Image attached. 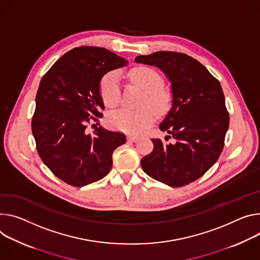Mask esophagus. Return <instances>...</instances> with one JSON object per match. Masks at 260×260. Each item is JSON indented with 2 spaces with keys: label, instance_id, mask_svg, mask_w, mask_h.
<instances>
[{
  "label": "esophagus",
  "instance_id": "1",
  "mask_svg": "<svg viewBox=\"0 0 260 260\" xmlns=\"http://www.w3.org/2000/svg\"><path fill=\"white\" fill-rule=\"evenodd\" d=\"M138 140H139V137H137V136H128L127 137L128 142H136V141H138Z\"/></svg>",
  "mask_w": 260,
  "mask_h": 260
}]
</instances>
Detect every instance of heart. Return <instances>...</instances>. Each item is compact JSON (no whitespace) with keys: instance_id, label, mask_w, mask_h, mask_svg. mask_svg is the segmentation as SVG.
I'll return each instance as SVG.
<instances>
[{"instance_id":"obj_1","label":"heart","mask_w":260,"mask_h":260,"mask_svg":"<svg viewBox=\"0 0 260 260\" xmlns=\"http://www.w3.org/2000/svg\"><path fill=\"white\" fill-rule=\"evenodd\" d=\"M129 78L134 84L142 88L144 96L140 110L120 109L109 115V124L122 132L129 134H140L145 127L154 121V113L164 114L171 105L170 92L162 87L164 80L155 69L150 67H138L129 73ZM101 95L110 108H115L120 103L121 85L120 77L117 72H110L104 76L101 82Z\"/></svg>"}]
</instances>
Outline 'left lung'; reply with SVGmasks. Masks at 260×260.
I'll return each mask as SVG.
<instances>
[{
	"mask_svg": "<svg viewBox=\"0 0 260 260\" xmlns=\"http://www.w3.org/2000/svg\"><path fill=\"white\" fill-rule=\"evenodd\" d=\"M135 61L154 65L172 87V108L159 124L164 142L151 139L153 150L141 159L143 171L173 187L191 183L214 165L223 148L229 113L220 82L196 59L177 52H156Z\"/></svg>",
	"mask_w": 260,
	"mask_h": 260,
	"instance_id": "1",
	"label": "left lung"
}]
</instances>
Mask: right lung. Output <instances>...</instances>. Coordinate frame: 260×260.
<instances>
[{
    "label": "right lung",
    "mask_w": 260,
    "mask_h": 260,
    "mask_svg": "<svg viewBox=\"0 0 260 260\" xmlns=\"http://www.w3.org/2000/svg\"><path fill=\"white\" fill-rule=\"evenodd\" d=\"M126 63L107 49L80 46L57 60L40 81L31 123L36 149L53 174L70 185L105 177L114 150L126 142L123 133L98 127L105 110L101 80Z\"/></svg>",
    "instance_id": "1"
}]
</instances>
